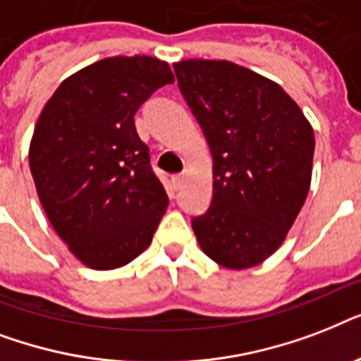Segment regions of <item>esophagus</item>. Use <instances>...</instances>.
Here are the masks:
<instances>
[{"instance_id":"34e87169","label":"esophagus","mask_w":361,"mask_h":361,"mask_svg":"<svg viewBox=\"0 0 361 361\" xmlns=\"http://www.w3.org/2000/svg\"><path fill=\"white\" fill-rule=\"evenodd\" d=\"M185 183V176L183 174H178V176H172V185L174 189H181V185Z\"/></svg>"}]
</instances>
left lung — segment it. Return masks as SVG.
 Returning <instances> with one entry per match:
<instances>
[{
  "instance_id": "obj_1",
  "label": "left lung",
  "mask_w": 361,
  "mask_h": 361,
  "mask_svg": "<svg viewBox=\"0 0 361 361\" xmlns=\"http://www.w3.org/2000/svg\"><path fill=\"white\" fill-rule=\"evenodd\" d=\"M174 71L214 157L212 206L192 219L198 245L223 268L258 266L307 198L313 127L277 82L241 65L183 59Z\"/></svg>"
}]
</instances>
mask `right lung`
Masks as SVG:
<instances>
[{"instance_id":"add662e5","label":"right lung","mask_w":361,"mask_h":361,"mask_svg":"<svg viewBox=\"0 0 361 361\" xmlns=\"http://www.w3.org/2000/svg\"><path fill=\"white\" fill-rule=\"evenodd\" d=\"M174 75L149 56L99 59L67 76L30 142V170L50 225L76 260L116 269L152 243L169 197L136 133L140 104Z\"/></svg>"}]
</instances>
